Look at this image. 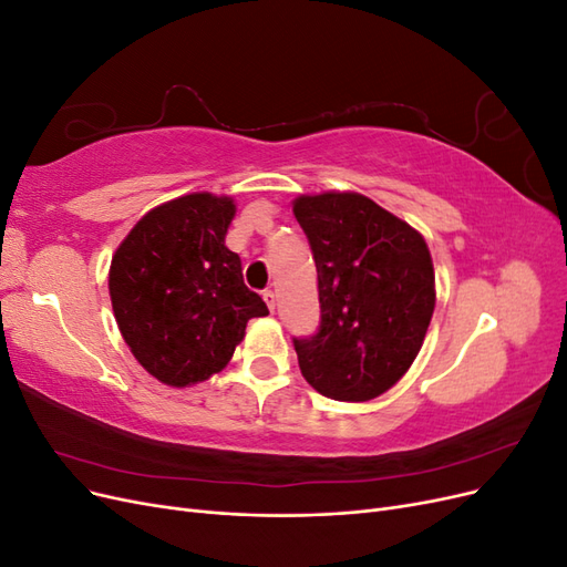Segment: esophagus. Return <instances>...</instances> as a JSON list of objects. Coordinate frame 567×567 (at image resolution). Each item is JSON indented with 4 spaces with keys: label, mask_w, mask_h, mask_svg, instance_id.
Returning a JSON list of instances; mask_svg holds the SVG:
<instances>
[{
    "label": "esophagus",
    "mask_w": 567,
    "mask_h": 567,
    "mask_svg": "<svg viewBox=\"0 0 567 567\" xmlns=\"http://www.w3.org/2000/svg\"><path fill=\"white\" fill-rule=\"evenodd\" d=\"M262 298H265V302H267L269 310L274 312V307H277V296H274V290H265Z\"/></svg>",
    "instance_id": "34e87169"
}]
</instances>
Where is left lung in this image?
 I'll use <instances>...</instances> for the list:
<instances>
[{
	"instance_id": "left-lung-1",
	"label": "left lung",
	"mask_w": 567,
	"mask_h": 567,
	"mask_svg": "<svg viewBox=\"0 0 567 567\" xmlns=\"http://www.w3.org/2000/svg\"><path fill=\"white\" fill-rule=\"evenodd\" d=\"M293 213L310 241L321 323L293 338L317 392L369 402L414 362L435 310V271L423 236L352 192L300 196Z\"/></svg>"
}]
</instances>
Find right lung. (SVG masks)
<instances>
[{"mask_svg":"<svg viewBox=\"0 0 567 567\" xmlns=\"http://www.w3.org/2000/svg\"><path fill=\"white\" fill-rule=\"evenodd\" d=\"M234 198L208 192L146 213L117 246L109 290L117 329L153 379L186 388L221 371L252 317L269 315L225 246Z\"/></svg>","mask_w":567,"mask_h":567,"instance_id":"obj_1","label":"right lung"}]
</instances>
